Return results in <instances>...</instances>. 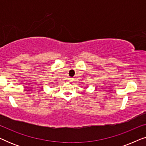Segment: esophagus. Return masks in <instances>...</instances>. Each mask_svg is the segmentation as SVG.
I'll list each match as a JSON object with an SVG mask.
<instances>
[{"mask_svg": "<svg viewBox=\"0 0 146 146\" xmlns=\"http://www.w3.org/2000/svg\"><path fill=\"white\" fill-rule=\"evenodd\" d=\"M73 78H68V81L69 82H72L73 81Z\"/></svg>", "mask_w": 146, "mask_h": 146, "instance_id": "34e87169", "label": "esophagus"}]
</instances>
